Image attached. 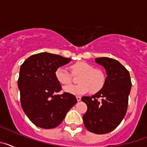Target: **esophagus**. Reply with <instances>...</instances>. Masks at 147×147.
I'll return each mask as SVG.
<instances>
[{"mask_svg": "<svg viewBox=\"0 0 147 147\" xmlns=\"http://www.w3.org/2000/svg\"><path fill=\"white\" fill-rule=\"evenodd\" d=\"M76 99H77L78 102H80V100H81V96H76Z\"/></svg>", "mask_w": 147, "mask_h": 147, "instance_id": "obj_1", "label": "esophagus"}]
</instances>
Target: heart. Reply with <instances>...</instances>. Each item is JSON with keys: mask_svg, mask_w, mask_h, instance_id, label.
Returning a JSON list of instances; mask_svg holds the SVG:
<instances>
[{"mask_svg": "<svg viewBox=\"0 0 147 147\" xmlns=\"http://www.w3.org/2000/svg\"><path fill=\"white\" fill-rule=\"evenodd\" d=\"M71 72L77 77L79 84L64 87L67 93L74 95H81L87 93H96L103 88L105 83V73L101 69L93 68L91 65L85 62H77L71 66ZM56 79L62 85H68L71 82L72 76L64 67H59L55 71Z\"/></svg>", "mask_w": 147, "mask_h": 147, "instance_id": "b5f03b06", "label": "heart"}]
</instances>
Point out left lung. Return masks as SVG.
Instances as JSON below:
<instances>
[{
    "label": "left lung",
    "instance_id": "left-lung-1",
    "mask_svg": "<svg viewBox=\"0 0 147 147\" xmlns=\"http://www.w3.org/2000/svg\"><path fill=\"white\" fill-rule=\"evenodd\" d=\"M95 61L105 67L107 77L99 91L82 98L88 106L83 121L90 132L105 134L115 129L125 116L132 83L129 71L119 61L108 57Z\"/></svg>",
    "mask_w": 147,
    "mask_h": 147
}]
</instances>
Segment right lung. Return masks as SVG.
Returning a JSON list of instances; mask_svg holds the SVG:
<instances>
[{"mask_svg": "<svg viewBox=\"0 0 147 147\" xmlns=\"http://www.w3.org/2000/svg\"><path fill=\"white\" fill-rule=\"evenodd\" d=\"M71 59L47 52L31 56L21 65L18 81L20 102L29 120L43 129L57 127L77 102L69 93L57 94L62 87L55 71Z\"/></svg>", "mask_w": 147, "mask_h": 147, "instance_id": "right-lung-1", "label": "right lung"}]
</instances>
